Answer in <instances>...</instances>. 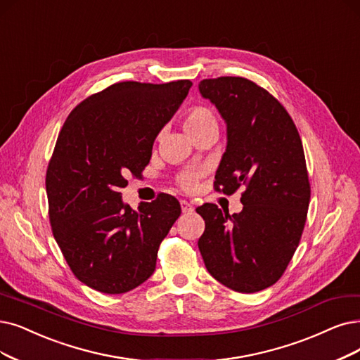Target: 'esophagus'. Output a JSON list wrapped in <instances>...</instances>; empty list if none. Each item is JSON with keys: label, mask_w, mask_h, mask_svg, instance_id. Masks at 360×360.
Instances as JSON below:
<instances>
[{"label": "esophagus", "mask_w": 360, "mask_h": 360, "mask_svg": "<svg viewBox=\"0 0 360 360\" xmlns=\"http://www.w3.org/2000/svg\"><path fill=\"white\" fill-rule=\"evenodd\" d=\"M180 205H181V211H183L184 214L193 211V205H192L191 202H188V200H181Z\"/></svg>", "instance_id": "34e87169"}]
</instances>
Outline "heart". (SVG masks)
<instances>
[{
  "instance_id": "1",
  "label": "heart",
  "mask_w": 360,
  "mask_h": 360,
  "mask_svg": "<svg viewBox=\"0 0 360 360\" xmlns=\"http://www.w3.org/2000/svg\"><path fill=\"white\" fill-rule=\"evenodd\" d=\"M183 124H184L186 131H188L192 137L199 134V133H202V131H207L208 128H211V127H219V122H217V118H215V115L210 109L202 108V106L191 109L188 112V115L184 117ZM199 176H200L199 169L186 171L184 174L180 177V184L183 186L184 189L192 191V189L196 188Z\"/></svg>"
}]
</instances>
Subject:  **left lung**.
<instances>
[{
    "mask_svg": "<svg viewBox=\"0 0 360 360\" xmlns=\"http://www.w3.org/2000/svg\"><path fill=\"white\" fill-rule=\"evenodd\" d=\"M199 93L226 124V150L215 183L224 193L245 186L240 212L198 207L205 220L198 247L210 275L238 292L275 283L298 247L310 202L303 143L278 100L252 81H200Z\"/></svg>",
    "mask_w": 360,
    "mask_h": 360,
    "instance_id": "8db88e82",
    "label": "left lung"
}]
</instances>
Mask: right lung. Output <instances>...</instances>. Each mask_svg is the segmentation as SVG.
Wrapping results in <instances>:
<instances>
[{"mask_svg": "<svg viewBox=\"0 0 360 360\" xmlns=\"http://www.w3.org/2000/svg\"><path fill=\"white\" fill-rule=\"evenodd\" d=\"M191 87L189 79L113 84L72 110L57 137L46 179L53 235L74 275L96 291L122 294L148 281L180 217L174 196L136 211L120 191L149 164Z\"/></svg>", "mask_w": 360, "mask_h": 360, "instance_id": "obj_1", "label": "right lung"}]
</instances>
